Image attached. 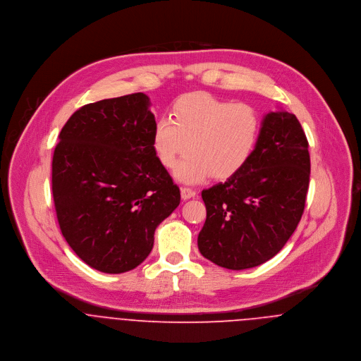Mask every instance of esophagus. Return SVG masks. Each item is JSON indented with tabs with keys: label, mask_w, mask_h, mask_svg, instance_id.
<instances>
[{
	"label": "esophagus",
	"mask_w": 361,
	"mask_h": 361,
	"mask_svg": "<svg viewBox=\"0 0 361 361\" xmlns=\"http://www.w3.org/2000/svg\"><path fill=\"white\" fill-rule=\"evenodd\" d=\"M180 195H182L183 200H188V199H192V197L196 196V190H193L190 188H182L180 189Z\"/></svg>",
	"instance_id": "34e87169"
}]
</instances>
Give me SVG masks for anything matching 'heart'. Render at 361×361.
<instances>
[{
    "label": "heart",
    "mask_w": 361,
    "mask_h": 361,
    "mask_svg": "<svg viewBox=\"0 0 361 361\" xmlns=\"http://www.w3.org/2000/svg\"><path fill=\"white\" fill-rule=\"evenodd\" d=\"M257 111L245 103L219 100L208 93L179 97L171 116L155 122L153 146L161 164L176 166L175 176L188 183L228 178L239 171L253 153L259 135Z\"/></svg>",
    "instance_id": "1"
}]
</instances>
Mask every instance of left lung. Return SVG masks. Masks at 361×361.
Here are the masks:
<instances>
[{
    "label": "left lung",
    "mask_w": 361,
    "mask_h": 361,
    "mask_svg": "<svg viewBox=\"0 0 361 361\" xmlns=\"http://www.w3.org/2000/svg\"><path fill=\"white\" fill-rule=\"evenodd\" d=\"M309 182V142L296 115L267 114L246 164L202 192L207 218L197 238L200 253L236 271L274 257L298 228Z\"/></svg>",
    "instance_id": "obj_1"
}]
</instances>
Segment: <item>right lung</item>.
I'll return each mask as SVG.
<instances>
[{
	"instance_id": "right-lung-1",
	"label": "right lung",
	"mask_w": 361,
	"mask_h": 361,
	"mask_svg": "<svg viewBox=\"0 0 361 361\" xmlns=\"http://www.w3.org/2000/svg\"><path fill=\"white\" fill-rule=\"evenodd\" d=\"M149 106L143 93L83 105L54 150L61 232L78 257L106 274L142 264L155 228L180 203L179 188L155 153Z\"/></svg>"
}]
</instances>
